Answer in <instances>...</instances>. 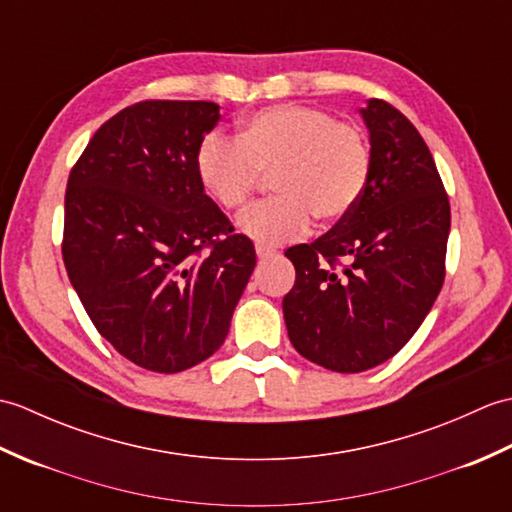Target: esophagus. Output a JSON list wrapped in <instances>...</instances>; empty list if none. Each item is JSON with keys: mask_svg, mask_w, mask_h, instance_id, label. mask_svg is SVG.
I'll return each mask as SVG.
<instances>
[{"mask_svg": "<svg viewBox=\"0 0 512 512\" xmlns=\"http://www.w3.org/2000/svg\"><path fill=\"white\" fill-rule=\"evenodd\" d=\"M255 253H257V257H270V255H275L277 250L273 246H268V244H257Z\"/></svg>", "mask_w": 512, "mask_h": 512, "instance_id": "esophagus-1", "label": "esophagus"}]
</instances>
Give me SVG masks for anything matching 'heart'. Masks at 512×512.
<instances>
[{"instance_id":"heart-1","label":"heart","mask_w":512,"mask_h":512,"mask_svg":"<svg viewBox=\"0 0 512 512\" xmlns=\"http://www.w3.org/2000/svg\"><path fill=\"white\" fill-rule=\"evenodd\" d=\"M195 171L202 189L226 211L242 209L273 171L275 198L239 215L244 235L279 244L308 231L312 217L332 224L350 215L372 176V149L363 129L319 110L284 103L246 116L235 138L206 136Z\"/></svg>"}]
</instances>
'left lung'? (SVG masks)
I'll use <instances>...</instances> for the list:
<instances>
[{
  "label": "left lung",
  "instance_id": "8db88e82",
  "mask_svg": "<svg viewBox=\"0 0 512 512\" xmlns=\"http://www.w3.org/2000/svg\"><path fill=\"white\" fill-rule=\"evenodd\" d=\"M372 176L356 209L286 250L295 286L284 319L295 350L325 369L365 372L398 354L444 284L449 195L418 129L394 105L361 110Z\"/></svg>",
  "mask_w": 512,
  "mask_h": 512
}]
</instances>
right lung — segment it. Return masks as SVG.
Wrapping results in <instances>:
<instances>
[{
	"instance_id": "add662e5",
	"label": "right lung",
	"mask_w": 512,
	"mask_h": 512,
	"mask_svg": "<svg viewBox=\"0 0 512 512\" xmlns=\"http://www.w3.org/2000/svg\"><path fill=\"white\" fill-rule=\"evenodd\" d=\"M211 101H140L99 127L65 189L63 264L105 341L178 374L220 350L255 246L204 193L195 154Z\"/></svg>"
}]
</instances>
